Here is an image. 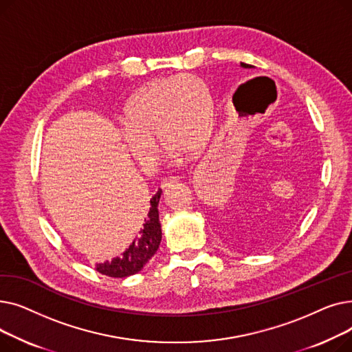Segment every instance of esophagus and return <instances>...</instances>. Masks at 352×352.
<instances>
[{
	"label": "esophagus",
	"mask_w": 352,
	"mask_h": 352,
	"mask_svg": "<svg viewBox=\"0 0 352 352\" xmlns=\"http://www.w3.org/2000/svg\"><path fill=\"white\" fill-rule=\"evenodd\" d=\"M178 182H179V177H166L161 181V188L165 190V188H168V187H171V186H174V184H178Z\"/></svg>",
	"instance_id": "obj_1"
}]
</instances>
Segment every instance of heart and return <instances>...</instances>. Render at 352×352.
<instances>
[{"instance_id": "heart-1", "label": "heart", "mask_w": 352, "mask_h": 352, "mask_svg": "<svg viewBox=\"0 0 352 352\" xmlns=\"http://www.w3.org/2000/svg\"><path fill=\"white\" fill-rule=\"evenodd\" d=\"M214 121L212 98L204 81L179 76L141 88L125 107L122 140L142 166L158 157V137L165 151L195 153L206 145Z\"/></svg>"}]
</instances>
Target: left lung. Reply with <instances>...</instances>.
I'll return each mask as SVG.
<instances>
[{
  "label": "left lung",
  "mask_w": 352,
  "mask_h": 352,
  "mask_svg": "<svg viewBox=\"0 0 352 352\" xmlns=\"http://www.w3.org/2000/svg\"><path fill=\"white\" fill-rule=\"evenodd\" d=\"M241 67H243V68H251L252 65H248V64H244V63H241Z\"/></svg>",
  "instance_id": "1"
}]
</instances>
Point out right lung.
<instances>
[{
    "mask_svg": "<svg viewBox=\"0 0 352 352\" xmlns=\"http://www.w3.org/2000/svg\"><path fill=\"white\" fill-rule=\"evenodd\" d=\"M162 191L158 192L150 201V211L148 217L144 219V224L137 235V238L131 243L120 256L113 258L111 261L100 263L96 265V270L107 276H114V278H125V276L134 275L140 272L145 264L151 260L157 252L161 243V224L158 204Z\"/></svg>",
    "mask_w": 352,
    "mask_h": 352,
    "instance_id": "1",
    "label": "right lung"
}]
</instances>
